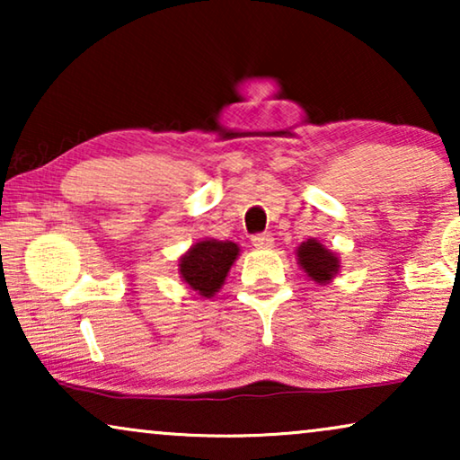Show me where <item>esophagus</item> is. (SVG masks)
I'll return each mask as SVG.
<instances>
[{"label":"esophagus","instance_id":"34e87169","mask_svg":"<svg viewBox=\"0 0 460 460\" xmlns=\"http://www.w3.org/2000/svg\"><path fill=\"white\" fill-rule=\"evenodd\" d=\"M251 243H253V247H257V249H270L272 247L274 238H272V234H268V232H260V234L251 236Z\"/></svg>","mask_w":460,"mask_h":460}]
</instances>
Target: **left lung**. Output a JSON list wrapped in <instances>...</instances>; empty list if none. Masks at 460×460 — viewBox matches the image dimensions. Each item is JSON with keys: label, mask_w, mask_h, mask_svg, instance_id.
Listing matches in <instances>:
<instances>
[{"label": "left lung", "mask_w": 460, "mask_h": 460, "mask_svg": "<svg viewBox=\"0 0 460 460\" xmlns=\"http://www.w3.org/2000/svg\"><path fill=\"white\" fill-rule=\"evenodd\" d=\"M297 260L307 276L316 282H326L337 274L339 260L331 251H326L318 241H305L297 249Z\"/></svg>", "instance_id": "1"}]
</instances>
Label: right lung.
<instances>
[{"instance_id":"obj_1","label":"right lung","mask_w":460,"mask_h":460,"mask_svg":"<svg viewBox=\"0 0 460 460\" xmlns=\"http://www.w3.org/2000/svg\"><path fill=\"white\" fill-rule=\"evenodd\" d=\"M238 255L234 243L200 241L180 260V272L192 291L211 297L224 285L226 274Z\"/></svg>"}]
</instances>
